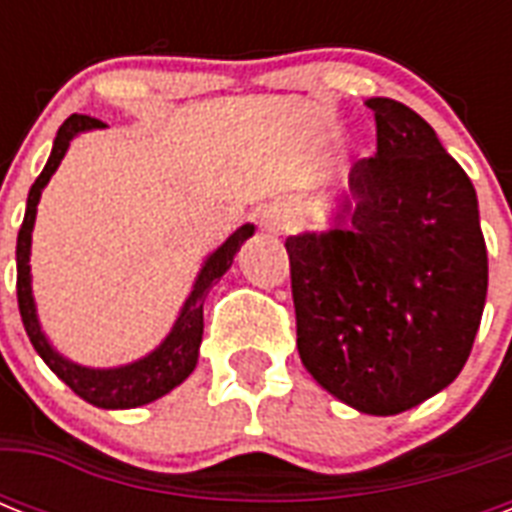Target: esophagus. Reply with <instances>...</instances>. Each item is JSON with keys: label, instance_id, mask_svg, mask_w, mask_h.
Masks as SVG:
<instances>
[{"label": "esophagus", "instance_id": "esophagus-1", "mask_svg": "<svg viewBox=\"0 0 512 512\" xmlns=\"http://www.w3.org/2000/svg\"><path fill=\"white\" fill-rule=\"evenodd\" d=\"M260 220H263V225L268 228V231L279 233L289 225V212H284V209H279V207H271V209H265Z\"/></svg>", "mask_w": 512, "mask_h": 512}]
</instances>
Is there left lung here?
Instances as JSON below:
<instances>
[{
  "label": "left lung",
  "instance_id": "left-lung-1",
  "mask_svg": "<svg viewBox=\"0 0 512 512\" xmlns=\"http://www.w3.org/2000/svg\"><path fill=\"white\" fill-rule=\"evenodd\" d=\"M377 154L350 170L337 228L289 236L297 350L342 404L388 417L462 372L486 303L476 188L412 108L366 100Z\"/></svg>",
  "mask_w": 512,
  "mask_h": 512
}]
</instances>
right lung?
I'll use <instances>...</instances> for the list:
<instances>
[{"instance_id": "obj_1", "label": "right lung", "mask_w": 512, "mask_h": 512, "mask_svg": "<svg viewBox=\"0 0 512 512\" xmlns=\"http://www.w3.org/2000/svg\"><path fill=\"white\" fill-rule=\"evenodd\" d=\"M103 127L100 119L87 114H71L66 122L60 124L58 138L52 146V154L44 164L42 175L36 177V183L28 191L26 217L18 231V247H15V260H18V308L26 335L34 345V350L42 356V361L50 366L52 372L58 374L60 380L66 382L68 388L74 390L76 396L84 398L87 404L100 406V409H132V406H143L148 401L162 398L164 393H170L175 385L188 377L196 366L201 345V332H204V297H207L209 287L223 276L233 263V255L239 252V247L252 236L255 225H241L239 231L233 233L231 239L225 241L223 247L217 249L215 255L209 257L204 268H201L199 279L193 284V292L185 300L180 319L175 321L170 337L151 353V356L140 358L130 366H119V369H84L63 356H58L50 348V342L44 340L39 321H36L34 297H31V276H28V252H31V228L36 220V204L42 196V188L52 177V172L58 170L60 159L66 156V148L71 143L76 132L95 130Z\"/></svg>"}]
</instances>
